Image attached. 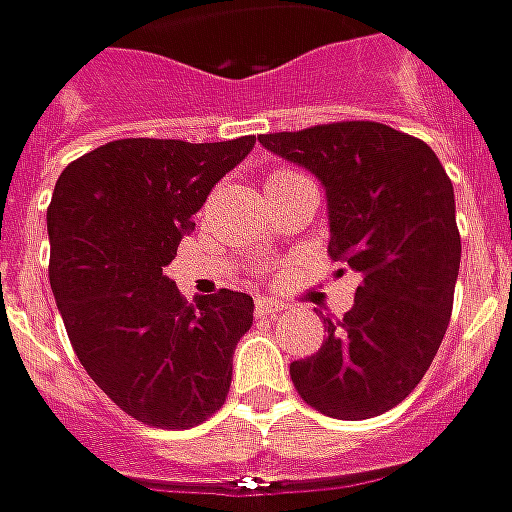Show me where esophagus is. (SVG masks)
I'll use <instances>...</instances> for the list:
<instances>
[{
  "label": "esophagus",
  "mask_w": 512,
  "mask_h": 512,
  "mask_svg": "<svg viewBox=\"0 0 512 512\" xmlns=\"http://www.w3.org/2000/svg\"><path fill=\"white\" fill-rule=\"evenodd\" d=\"M253 310H256V316H259V319H273V316H279V313L285 310V305L262 296V299H256V307H253Z\"/></svg>",
  "instance_id": "esophagus-1"
}]
</instances>
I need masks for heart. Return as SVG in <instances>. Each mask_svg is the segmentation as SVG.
I'll return each mask as SVG.
<instances>
[{
  "label": "heart",
  "mask_w": 512,
  "mask_h": 512,
  "mask_svg": "<svg viewBox=\"0 0 512 512\" xmlns=\"http://www.w3.org/2000/svg\"><path fill=\"white\" fill-rule=\"evenodd\" d=\"M296 176H302L299 170H290V168H276L270 170V176H267V190H273V187H282L287 182H293Z\"/></svg>",
  "instance_id": "b5f03b06"
}]
</instances>
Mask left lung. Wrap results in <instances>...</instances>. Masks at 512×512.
<instances>
[{
  "instance_id": "1",
  "label": "left lung",
  "mask_w": 512,
  "mask_h": 512,
  "mask_svg": "<svg viewBox=\"0 0 512 512\" xmlns=\"http://www.w3.org/2000/svg\"><path fill=\"white\" fill-rule=\"evenodd\" d=\"M270 153L319 176L330 259L359 276L319 353L290 364L299 396L333 419H373L422 382L450 325L462 259L453 182L422 139L379 122L262 133Z\"/></svg>"
}]
</instances>
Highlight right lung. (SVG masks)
Segmentation results:
<instances>
[{
    "mask_svg": "<svg viewBox=\"0 0 512 512\" xmlns=\"http://www.w3.org/2000/svg\"><path fill=\"white\" fill-rule=\"evenodd\" d=\"M256 145L116 139L62 170L48 207L50 287L88 376L136 422L187 430L227 399L253 299L176 290L162 267L213 185Z\"/></svg>",
    "mask_w": 512,
    "mask_h": 512,
    "instance_id": "add662e5",
    "label": "right lung"
}]
</instances>
